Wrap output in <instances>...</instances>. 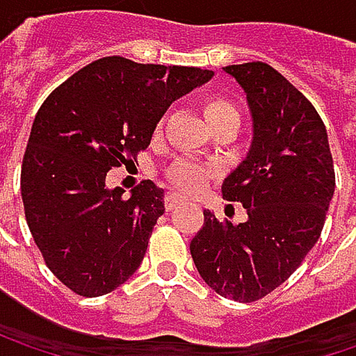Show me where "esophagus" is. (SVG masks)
I'll return each mask as SVG.
<instances>
[{
  "instance_id": "obj_1",
  "label": "esophagus",
  "mask_w": 356,
  "mask_h": 356,
  "mask_svg": "<svg viewBox=\"0 0 356 356\" xmlns=\"http://www.w3.org/2000/svg\"><path fill=\"white\" fill-rule=\"evenodd\" d=\"M185 200L179 195V193H167V197H165V206H167V210L171 212V210H175L177 206H181Z\"/></svg>"
}]
</instances>
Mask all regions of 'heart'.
Listing matches in <instances>:
<instances>
[{"label":"heart","mask_w":356,"mask_h":356,"mask_svg":"<svg viewBox=\"0 0 356 356\" xmlns=\"http://www.w3.org/2000/svg\"><path fill=\"white\" fill-rule=\"evenodd\" d=\"M204 115L208 119V123L227 119V117H239L237 108L233 107L231 103L222 101V99H212L206 103L204 107ZM212 169L204 167L191 159H181L177 161L171 169H169V179L177 185L179 189L183 191H197L206 185V181L212 177Z\"/></svg>","instance_id":"obj_1"}]
</instances>
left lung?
Masks as SVG:
<instances>
[{
  "label": "left lung",
  "instance_id": "8db88e82",
  "mask_svg": "<svg viewBox=\"0 0 356 356\" xmlns=\"http://www.w3.org/2000/svg\"><path fill=\"white\" fill-rule=\"evenodd\" d=\"M222 72L245 92L253 136L220 189L243 204L248 220L220 222L204 210L189 251L212 291L251 303L280 286L318 243L336 179L323 121L282 74L261 61Z\"/></svg>",
  "mask_w": 356,
  "mask_h": 356
}]
</instances>
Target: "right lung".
<instances>
[{
	"label": "right lung",
	"instance_id": "obj_1",
	"mask_svg": "<svg viewBox=\"0 0 356 356\" xmlns=\"http://www.w3.org/2000/svg\"><path fill=\"white\" fill-rule=\"evenodd\" d=\"M212 76L103 57L38 108L20 175L24 214L44 264L76 295H107L140 268L165 191L148 179L123 200L107 173L134 163L167 108Z\"/></svg>",
	"mask_w": 356,
	"mask_h": 356
}]
</instances>
